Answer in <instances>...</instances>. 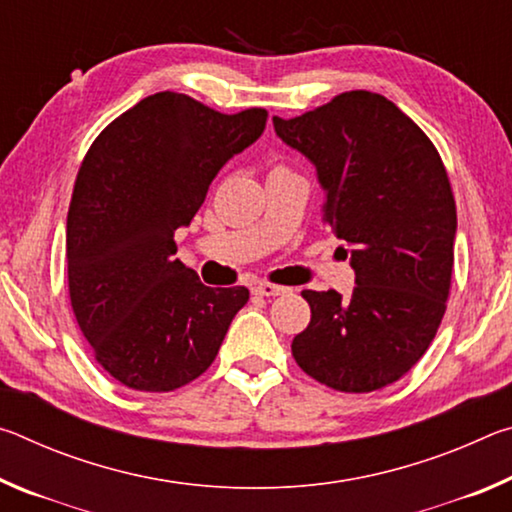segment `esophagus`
Wrapping results in <instances>:
<instances>
[{"label":"esophagus","mask_w":512,"mask_h":512,"mask_svg":"<svg viewBox=\"0 0 512 512\" xmlns=\"http://www.w3.org/2000/svg\"><path fill=\"white\" fill-rule=\"evenodd\" d=\"M253 291L257 293V296H284L289 289L287 287H277V284H271V282H257Z\"/></svg>","instance_id":"34e87169"}]
</instances>
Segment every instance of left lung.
Masks as SVG:
<instances>
[{
    "mask_svg": "<svg viewBox=\"0 0 512 512\" xmlns=\"http://www.w3.org/2000/svg\"><path fill=\"white\" fill-rule=\"evenodd\" d=\"M273 126L316 167L323 221L348 246L357 284L348 300L302 291L311 320L293 359L334 391H377L420 361L445 316L456 239L445 164L413 119L366 90Z\"/></svg>",
    "mask_w": 512,
    "mask_h": 512,
    "instance_id": "obj_1",
    "label": "left lung"
}]
</instances>
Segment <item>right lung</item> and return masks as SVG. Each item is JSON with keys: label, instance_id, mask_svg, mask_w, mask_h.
Returning <instances> with one entry per match:
<instances>
[{"label": "right lung", "instance_id": "1", "mask_svg": "<svg viewBox=\"0 0 512 512\" xmlns=\"http://www.w3.org/2000/svg\"><path fill=\"white\" fill-rule=\"evenodd\" d=\"M266 119L264 108L221 115L158 92L85 155L67 214L69 300L103 370L133 391L167 393L201 377L248 302L246 287H205L173 257V235Z\"/></svg>", "mask_w": 512, "mask_h": 512}]
</instances>
